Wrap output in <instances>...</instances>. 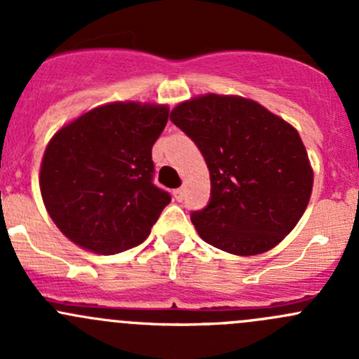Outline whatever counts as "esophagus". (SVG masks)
I'll list each match as a JSON object with an SVG mask.
<instances>
[{"label":"esophagus","instance_id":"esophagus-1","mask_svg":"<svg viewBox=\"0 0 359 359\" xmlns=\"http://www.w3.org/2000/svg\"><path fill=\"white\" fill-rule=\"evenodd\" d=\"M173 198H175L177 201H182L184 200V189H182V187H179V189L173 191Z\"/></svg>","mask_w":359,"mask_h":359}]
</instances>
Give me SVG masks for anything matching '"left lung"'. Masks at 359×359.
Listing matches in <instances>:
<instances>
[{
  "label": "left lung",
  "instance_id": "obj_1",
  "mask_svg": "<svg viewBox=\"0 0 359 359\" xmlns=\"http://www.w3.org/2000/svg\"><path fill=\"white\" fill-rule=\"evenodd\" d=\"M210 170V201L191 215L198 234L234 255L274 248L297 226L313 191L299 132L259 102L238 95L194 97L170 114Z\"/></svg>",
  "mask_w": 359,
  "mask_h": 359
}]
</instances>
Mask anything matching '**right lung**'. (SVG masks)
Returning a JSON list of instances; mask_svg holds the SVG:
<instances>
[{
    "label": "right lung",
    "instance_id": "add662e5",
    "mask_svg": "<svg viewBox=\"0 0 359 359\" xmlns=\"http://www.w3.org/2000/svg\"><path fill=\"white\" fill-rule=\"evenodd\" d=\"M168 107L112 102L62 126L46 146L39 189L46 212L72 243L100 253L142 243L170 194L153 184V144Z\"/></svg>",
    "mask_w": 359,
    "mask_h": 359
}]
</instances>
